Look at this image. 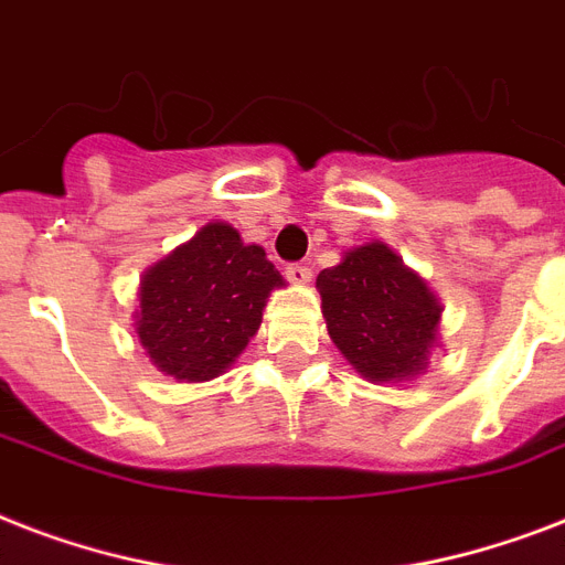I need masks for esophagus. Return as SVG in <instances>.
<instances>
[{
	"mask_svg": "<svg viewBox=\"0 0 565 565\" xmlns=\"http://www.w3.org/2000/svg\"><path fill=\"white\" fill-rule=\"evenodd\" d=\"M284 275H287V281L296 284V287H305V284H310V269L305 264H290L287 269H284Z\"/></svg>",
	"mask_w": 565,
	"mask_h": 565,
	"instance_id": "obj_1",
	"label": "esophagus"
}]
</instances>
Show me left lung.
<instances>
[{
	"mask_svg": "<svg viewBox=\"0 0 565 565\" xmlns=\"http://www.w3.org/2000/svg\"><path fill=\"white\" fill-rule=\"evenodd\" d=\"M322 317L352 370L372 384H404L428 372L443 305L393 248L370 239L345 248L317 278Z\"/></svg>",
	"mask_w": 565,
	"mask_h": 565,
	"instance_id": "1",
	"label": "left lung"
}]
</instances>
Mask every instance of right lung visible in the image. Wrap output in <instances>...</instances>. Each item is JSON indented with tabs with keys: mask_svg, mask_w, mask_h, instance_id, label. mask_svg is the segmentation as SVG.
<instances>
[{
	"mask_svg": "<svg viewBox=\"0 0 565 565\" xmlns=\"http://www.w3.org/2000/svg\"><path fill=\"white\" fill-rule=\"evenodd\" d=\"M287 287L257 243L213 220L140 278L137 340L158 372L184 384L220 377L264 322L269 292Z\"/></svg>",
	"mask_w": 565,
	"mask_h": 565,
	"instance_id": "obj_1",
	"label": "right lung"
}]
</instances>
